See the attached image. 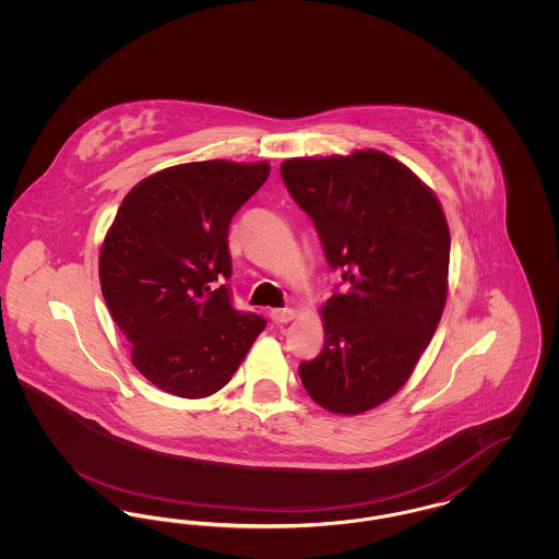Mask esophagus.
<instances>
[{"label":"esophagus","instance_id":"34e87169","mask_svg":"<svg viewBox=\"0 0 559 559\" xmlns=\"http://www.w3.org/2000/svg\"><path fill=\"white\" fill-rule=\"evenodd\" d=\"M295 317V312H293L292 308H274L272 312H270V319L274 320L276 324H283V322H289Z\"/></svg>","mask_w":559,"mask_h":559}]
</instances>
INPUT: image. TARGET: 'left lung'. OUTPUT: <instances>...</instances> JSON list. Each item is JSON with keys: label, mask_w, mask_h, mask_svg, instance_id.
Returning <instances> with one entry per match:
<instances>
[{"label": "left lung", "mask_w": 559, "mask_h": 559, "mask_svg": "<svg viewBox=\"0 0 559 559\" xmlns=\"http://www.w3.org/2000/svg\"><path fill=\"white\" fill-rule=\"evenodd\" d=\"M281 176L346 283L322 308L324 347L299 365L301 383L335 415L365 413L399 392L436 333L449 292L447 217L379 151L283 160Z\"/></svg>", "instance_id": "8db88e82"}]
</instances>
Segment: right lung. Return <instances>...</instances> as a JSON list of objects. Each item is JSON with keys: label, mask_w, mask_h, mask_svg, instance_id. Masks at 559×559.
<instances>
[{"label": "right lung", "mask_w": 559, "mask_h": 559, "mask_svg": "<svg viewBox=\"0 0 559 559\" xmlns=\"http://www.w3.org/2000/svg\"><path fill=\"white\" fill-rule=\"evenodd\" d=\"M270 165L197 160L160 169L126 194L100 249L110 317L132 362L159 390L205 399L222 390L266 320L233 308L228 228Z\"/></svg>", "instance_id": "right-lung-1"}]
</instances>
